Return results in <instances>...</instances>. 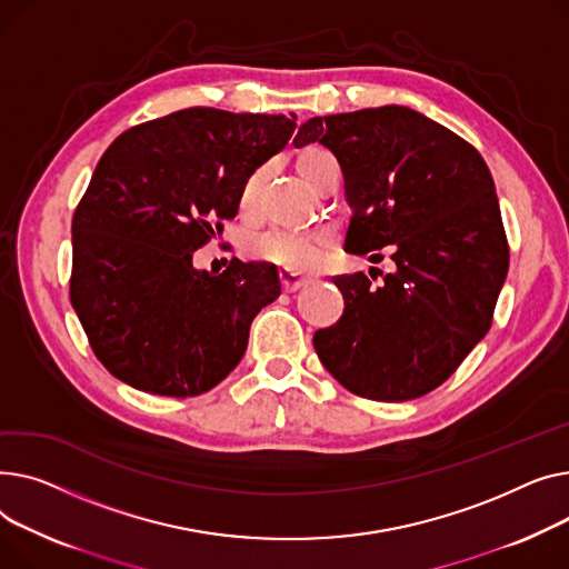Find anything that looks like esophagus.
Returning a JSON list of instances; mask_svg holds the SVG:
<instances>
[{
    "mask_svg": "<svg viewBox=\"0 0 569 569\" xmlns=\"http://www.w3.org/2000/svg\"><path fill=\"white\" fill-rule=\"evenodd\" d=\"M310 282H312V278H303V276L291 273V271H280V284L284 291H298V289L308 287Z\"/></svg>",
    "mask_w": 569,
    "mask_h": 569,
    "instance_id": "esophagus-1",
    "label": "esophagus"
}]
</instances>
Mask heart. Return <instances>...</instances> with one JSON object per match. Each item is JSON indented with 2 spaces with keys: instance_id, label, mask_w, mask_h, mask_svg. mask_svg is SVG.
Wrapping results in <instances>:
<instances>
[{
  "instance_id": "1",
  "label": "heart",
  "mask_w": 569,
  "mask_h": 569,
  "mask_svg": "<svg viewBox=\"0 0 569 569\" xmlns=\"http://www.w3.org/2000/svg\"><path fill=\"white\" fill-rule=\"evenodd\" d=\"M330 164H336V160H332V156L319 147H306V149H300L296 156L298 174L315 188L319 186L323 172ZM266 177H269V170H266V167H259V170L252 172L250 179L243 183L241 199H239V207H241L243 216L257 213ZM330 246H332V239L326 231H308V233L269 231V233H261L259 239H254L252 254L261 261H269L287 271H310V269H315V266L321 263V259L326 257Z\"/></svg>"
}]
</instances>
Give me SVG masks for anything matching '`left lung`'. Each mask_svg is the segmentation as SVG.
<instances>
[{
  "mask_svg": "<svg viewBox=\"0 0 569 569\" xmlns=\"http://www.w3.org/2000/svg\"><path fill=\"white\" fill-rule=\"evenodd\" d=\"M338 158L353 211L345 250L392 252L379 287L336 276L338 323L315 332L326 370L353 395L407 402L439 388L487 336L510 250L482 156L405 106L312 117L293 144Z\"/></svg>",
  "mask_w": 569,
  "mask_h": 569,
  "instance_id": "8db88e82",
  "label": "left lung"
}]
</instances>
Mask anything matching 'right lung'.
Returning <instances> with one entry per match:
<instances>
[{
	"label": "right lung",
	"instance_id": "obj_1",
	"mask_svg": "<svg viewBox=\"0 0 569 569\" xmlns=\"http://www.w3.org/2000/svg\"><path fill=\"white\" fill-rule=\"evenodd\" d=\"M293 128V114L188 108L121 132L98 160L71 227V303L119 381L194 397L241 362L252 319L280 296L278 269L233 257L197 271L192 252Z\"/></svg>",
	"mask_w": 569,
	"mask_h": 569
}]
</instances>
